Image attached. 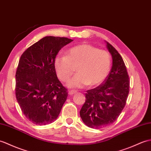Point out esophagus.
Here are the masks:
<instances>
[{"instance_id": "1", "label": "esophagus", "mask_w": 151, "mask_h": 151, "mask_svg": "<svg viewBox=\"0 0 151 151\" xmlns=\"http://www.w3.org/2000/svg\"><path fill=\"white\" fill-rule=\"evenodd\" d=\"M76 93V91H74V90H71V91H69V95H73V94H75Z\"/></svg>"}]
</instances>
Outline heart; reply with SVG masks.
I'll return each instance as SVG.
<instances>
[{
  "label": "heart",
  "mask_w": 151,
  "mask_h": 151,
  "mask_svg": "<svg viewBox=\"0 0 151 151\" xmlns=\"http://www.w3.org/2000/svg\"><path fill=\"white\" fill-rule=\"evenodd\" d=\"M111 67L109 52L87 43L71 47L66 56H58L55 60L56 73L62 82H67L76 69L78 74L68 83L70 88L99 86L107 78Z\"/></svg>",
  "instance_id": "1"
}]
</instances>
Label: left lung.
Wrapping results in <instances>:
<instances>
[{
  "label": "left lung",
  "mask_w": 151,
  "mask_h": 151,
  "mask_svg": "<svg viewBox=\"0 0 151 151\" xmlns=\"http://www.w3.org/2000/svg\"><path fill=\"white\" fill-rule=\"evenodd\" d=\"M106 43L113 57L111 71L102 83L87 91L86 101L80 111L83 123L96 129L106 127L117 120L125 106L130 86L123 58L113 45Z\"/></svg>",
  "instance_id": "left-lung-1"
}]
</instances>
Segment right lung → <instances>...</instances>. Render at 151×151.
<instances>
[{
    "instance_id": "right-lung-1",
    "label": "right lung",
    "mask_w": 151,
    "mask_h": 151,
    "mask_svg": "<svg viewBox=\"0 0 151 151\" xmlns=\"http://www.w3.org/2000/svg\"><path fill=\"white\" fill-rule=\"evenodd\" d=\"M73 40L45 37L21 55L15 75V95L23 114L35 125L54 122L68 96L57 78L55 60Z\"/></svg>"
}]
</instances>
